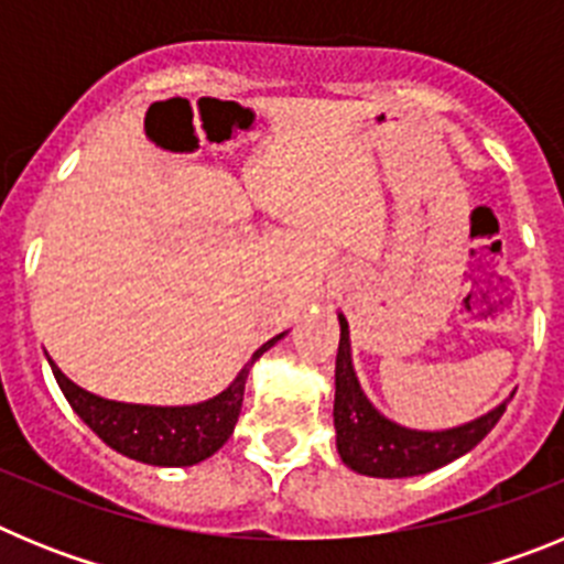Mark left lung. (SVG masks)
Masks as SVG:
<instances>
[{"mask_svg":"<svg viewBox=\"0 0 564 564\" xmlns=\"http://www.w3.org/2000/svg\"><path fill=\"white\" fill-rule=\"evenodd\" d=\"M341 338L336 352V401H333V423H336V449L344 466L367 477H417L426 471L457 460L471 452L506 412V403L495 406L475 421L441 432L406 430L401 423L383 417L364 395L352 370L350 327L338 313Z\"/></svg>","mask_w":564,"mask_h":564,"instance_id":"left-lung-1","label":"left lung"}]
</instances>
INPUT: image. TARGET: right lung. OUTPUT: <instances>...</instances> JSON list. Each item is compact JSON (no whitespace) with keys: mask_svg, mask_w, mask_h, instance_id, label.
Listing matches in <instances>:
<instances>
[{"mask_svg":"<svg viewBox=\"0 0 564 564\" xmlns=\"http://www.w3.org/2000/svg\"><path fill=\"white\" fill-rule=\"evenodd\" d=\"M282 336L285 333L262 344L251 356V361L239 370V376L228 383V390L203 403H192V406H147V403L107 401V398L93 395L69 381L53 361L50 367H53V376H56L69 406L109 449L121 452L123 457H132V460L149 463V466H194V463L212 457L231 437L234 423L242 410L248 372H251L253 361L265 350H271Z\"/></svg>","mask_w":564,"mask_h":564,"instance_id":"add662e5","label":"right lung"}]
</instances>
